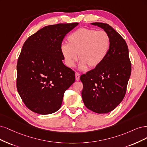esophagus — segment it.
Masks as SVG:
<instances>
[{"instance_id":"obj_1","label":"esophagus","mask_w":147,"mask_h":147,"mask_svg":"<svg viewBox=\"0 0 147 147\" xmlns=\"http://www.w3.org/2000/svg\"><path fill=\"white\" fill-rule=\"evenodd\" d=\"M75 77H76V80H79V79H80V74H79V73L76 72V73H75Z\"/></svg>"}]
</instances>
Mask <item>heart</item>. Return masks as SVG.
I'll return each instance as SVG.
<instances>
[{
  "instance_id": "b5f03b06",
  "label": "heart",
  "mask_w": 147,
  "mask_h": 147,
  "mask_svg": "<svg viewBox=\"0 0 147 147\" xmlns=\"http://www.w3.org/2000/svg\"><path fill=\"white\" fill-rule=\"evenodd\" d=\"M68 44L63 43L60 46L64 62L71 68L79 57L81 69H86L88 66H99L106 58L111 47V38L106 32L87 28L73 32L68 36Z\"/></svg>"
}]
</instances>
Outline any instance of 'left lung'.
Returning a JSON list of instances; mask_svg holds the SVG:
<instances>
[{
    "mask_svg": "<svg viewBox=\"0 0 147 147\" xmlns=\"http://www.w3.org/2000/svg\"><path fill=\"white\" fill-rule=\"evenodd\" d=\"M111 38L105 60L95 68L80 76L82 98L85 106L98 113L111 112L123 99L131 73L128 48L122 36L107 24L94 22Z\"/></svg>",
    "mask_w": 147,
    "mask_h": 147,
    "instance_id": "1",
    "label": "left lung"
}]
</instances>
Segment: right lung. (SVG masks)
Wrapping results in <instances>:
<instances>
[{
    "mask_svg": "<svg viewBox=\"0 0 147 147\" xmlns=\"http://www.w3.org/2000/svg\"><path fill=\"white\" fill-rule=\"evenodd\" d=\"M78 22L42 28L23 45L17 62L16 87L26 107L42 115L58 111L75 73L63 63L60 46Z\"/></svg>",
    "mask_w": 147,
    "mask_h": 147,
    "instance_id": "obj_1",
    "label": "right lung"
}]
</instances>
